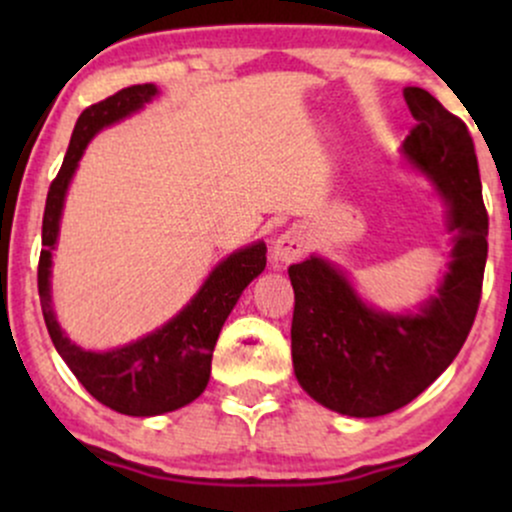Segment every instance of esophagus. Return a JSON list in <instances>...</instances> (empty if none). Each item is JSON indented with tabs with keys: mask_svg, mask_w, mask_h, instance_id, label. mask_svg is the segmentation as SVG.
<instances>
[{
	"mask_svg": "<svg viewBox=\"0 0 512 512\" xmlns=\"http://www.w3.org/2000/svg\"><path fill=\"white\" fill-rule=\"evenodd\" d=\"M308 250V238L301 228H289V231L281 233L274 243V260L281 264H289L301 260Z\"/></svg>",
	"mask_w": 512,
	"mask_h": 512,
	"instance_id": "34e87169",
	"label": "esophagus"
}]
</instances>
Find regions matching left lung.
<instances>
[{
  "label": "left lung",
  "mask_w": 512,
  "mask_h": 512,
  "mask_svg": "<svg viewBox=\"0 0 512 512\" xmlns=\"http://www.w3.org/2000/svg\"><path fill=\"white\" fill-rule=\"evenodd\" d=\"M416 125L402 154L448 202V272L419 313L370 308L322 257L291 264V356L298 383L322 407L370 419L416 399L460 354L477 317L489 214L469 129L424 88H404Z\"/></svg>",
  "instance_id": "left-lung-1"
}]
</instances>
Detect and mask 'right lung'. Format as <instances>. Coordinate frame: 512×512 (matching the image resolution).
<instances>
[{
    "label": "right lung",
    "mask_w": 512,
    "mask_h": 512,
    "mask_svg": "<svg viewBox=\"0 0 512 512\" xmlns=\"http://www.w3.org/2000/svg\"><path fill=\"white\" fill-rule=\"evenodd\" d=\"M156 93L158 88L154 84L127 86L101 103L88 105L79 115L67 156H64L60 173L52 180L48 199H45V250H40L38 262L40 308H43L45 325H48L57 354L72 368L76 380L86 387L88 395L127 416L166 414V411H175L195 402L202 395L209 383L211 356H214L223 322L231 315L245 286L257 274H262L264 264H267V245L262 240L233 252L216 264L197 296L173 320L137 342L120 346V349L84 351L62 332L55 310H52L50 267L52 250H55L57 233H60L67 187L79 166V158L84 156L86 144L103 127L115 125L122 117L144 108V103H149Z\"/></svg>",
    "instance_id": "right-lung-1"
}]
</instances>
